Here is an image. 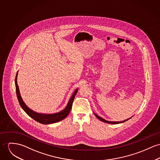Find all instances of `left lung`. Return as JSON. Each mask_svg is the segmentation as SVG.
Listing matches in <instances>:
<instances>
[{
	"instance_id": "8db88e82",
	"label": "left lung",
	"mask_w": 160,
	"mask_h": 160,
	"mask_svg": "<svg viewBox=\"0 0 160 160\" xmlns=\"http://www.w3.org/2000/svg\"><path fill=\"white\" fill-rule=\"evenodd\" d=\"M94 115L96 116V117L100 121H102V122H105V123H112V124H118V123H123L124 122H125V121H128V119H130V118H132V117H131V118H128V119H127L123 120V121H107V120L104 119L103 118L100 117L99 116H98V114H96V113H94ZM132 117H133V116H132Z\"/></svg>"
}]
</instances>
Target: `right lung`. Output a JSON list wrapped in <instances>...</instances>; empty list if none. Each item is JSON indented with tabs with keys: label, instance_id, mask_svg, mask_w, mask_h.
<instances>
[{
	"label": "right lung",
	"instance_id": "right-lung-1",
	"mask_svg": "<svg viewBox=\"0 0 160 160\" xmlns=\"http://www.w3.org/2000/svg\"><path fill=\"white\" fill-rule=\"evenodd\" d=\"M18 71L17 72L16 77H15V86H16V95L17 98L18 99L19 103L23 109V110L32 119H33L35 121L39 123H42V124H50V123H56L59 121H61L62 119H65L68 115L69 114L72 103L74 101V98L78 92V88H77L74 93L72 94V96L71 97L70 99L69 100V102L66 105V107L61 111H59L58 112L55 113H52V114H46V113H39L36 112L35 111L30 109L28 106L25 104L23 99L22 98L21 96V93L19 91V86L18 85V82H17V78H18Z\"/></svg>",
	"mask_w": 160,
	"mask_h": 160
}]
</instances>
